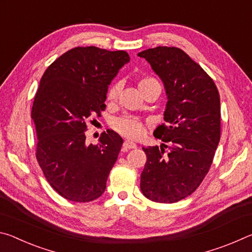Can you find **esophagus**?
I'll return each instance as SVG.
<instances>
[{
  "label": "esophagus",
  "mask_w": 252,
  "mask_h": 252,
  "mask_svg": "<svg viewBox=\"0 0 252 252\" xmlns=\"http://www.w3.org/2000/svg\"><path fill=\"white\" fill-rule=\"evenodd\" d=\"M136 148V144L132 141H125L123 142V149H126V150H130V149H135Z\"/></svg>",
  "instance_id": "1"
}]
</instances>
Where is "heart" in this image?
Segmentation results:
<instances>
[{"mask_svg": "<svg viewBox=\"0 0 252 252\" xmlns=\"http://www.w3.org/2000/svg\"><path fill=\"white\" fill-rule=\"evenodd\" d=\"M153 84H159V82L152 76H143L139 81V89L140 91H142L143 89H146L150 85ZM121 91V85L119 83L113 84L112 87H110L108 90V97L109 101H114L118 99L119 94ZM147 123L140 118L132 117V116H125L121 118H118L112 122V129L118 132L119 134L125 136L130 140H138L141 138L146 132Z\"/></svg>", "mask_w": 252, "mask_h": 252, "instance_id": "b5f03b06", "label": "heart"}]
</instances>
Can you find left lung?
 Instances as JSON below:
<instances>
[{
	"label": "left lung",
	"instance_id": "1",
	"mask_svg": "<svg viewBox=\"0 0 252 252\" xmlns=\"http://www.w3.org/2000/svg\"><path fill=\"white\" fill-rule=\"evenodd\" d=\"M138 55L159 75L168 97L165 123L153 132L163 143L142 148L147 162L140 188L152 201L173 203L194 192L211 167L220 141L219 92L181 49L157 46Z\"/></svg>",
	"mask_w": 252,
	"mask_h": 252
}]
</instances>
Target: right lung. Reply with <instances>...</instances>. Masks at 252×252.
<instances>
[{"label":"right lung","mask_w":252,"mask_h":252,"mask_svg":"<svg viewBox=\"0 0 252 252\" xmlns=\"http://www.w3.org/2000/svg\"><path fill=\"white\" fill-rule=\"evenodd\" d=\"M129 61L126 51L78 46L55 60L40 81L31 112L36 160L51 187L70 201H93L104 192L123 140L111 130L96 146L87 144V122L101 116L111 81Z\"/></svg>","instance_id":"right-lung-1"}]
</instances>
